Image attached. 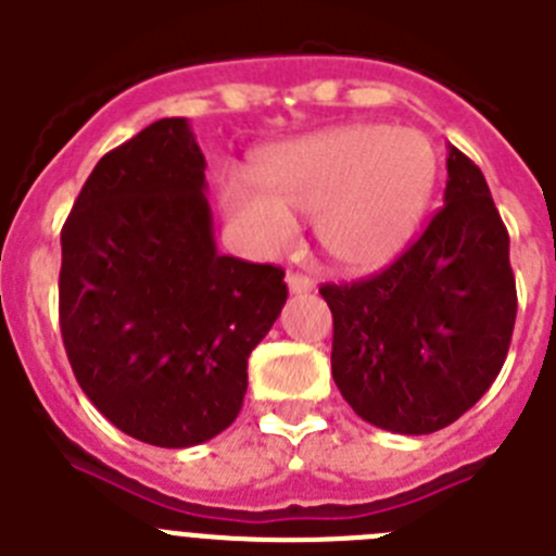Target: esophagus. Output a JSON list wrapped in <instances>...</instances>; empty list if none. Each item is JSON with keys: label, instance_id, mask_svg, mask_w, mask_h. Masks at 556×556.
Returning a JSON list of instances; mask_svg holds the SVG:
<instances>
[{"label": "esophagus", "instance_id": "34e87169", "mask_svg": "<svg viewBox=\"0 0 556 556\" xmlns=\"http://www.w3.org/2000/svg\"><path fill=\"white\" fill-rule=\"evenodd\" d=\"M287 287L292 294H303V292H312L314 281L303 273H287Z\"/></svg>", "mask_w": 556, "mask_h": 556}]
</instances>
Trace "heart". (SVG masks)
Segmentation results:
<instances>
[{
  "label": "heart",
  "instance_id": "1",
  "mask_svg": "<svg viewBox=\"0 0 556 556\" xmlns=\"http://www.w3.org/2000/svg\"><path fill=\"white\" fill-rule=\"evenodd\" d=\"M255 191L223 186L230 223L253 248L275 253L294 219L342 269H376L406 248L437 184V152L415 127L348 125L264 152Z\"/></svg>",
  "mask_w": 556,
  "mask_h": 556
}]
</instances>
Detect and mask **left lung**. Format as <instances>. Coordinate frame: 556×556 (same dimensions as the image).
<instances>
[{
    "label": "left lung",
    "instance_id": "1",
    "mask_svg": "<svg viewBox=\"0 0 556 556\" xmlns=\"http://www.w3.org/2000/svg\"><path fill=\"white\" fill-rule=\"evenodd\" d=\"M331 372L362 420L431 434L479 401L504 367L518 292L509 233L479 166L448 147L445 205L381 273L323 283Z\"/></svg>",
    "mask_w": 556,
    "mask_h": 556
}]
</instances>
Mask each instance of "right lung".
<instances>
[{"instance_id":"add662e5","label":"right lung","mask_w":556,"mask_h":556,"mask_svg":"<svg viewBox=\"0 0 556 556\" xmlns=\"http://www.w3.org/2000/svg\"><path fill=\"white\" fill-rule=\"evenodd\" d=\"M186 119L105 152L61 230L68 365L116 429L189 448L228 429L248 356L287 303L283 269L219 255Z\"/></svg>"}]
</instances>
